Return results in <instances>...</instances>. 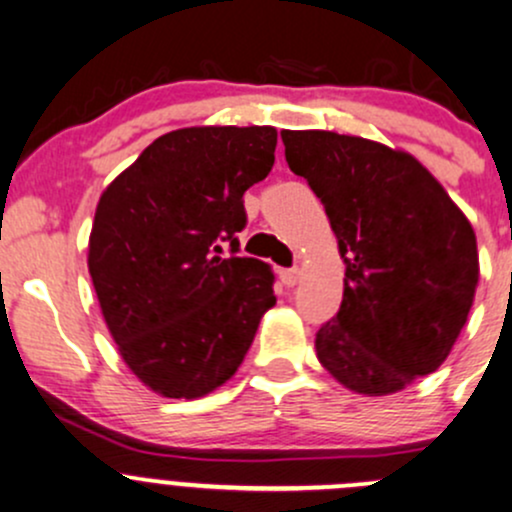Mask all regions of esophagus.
Instances as JSON below:
<instances>
[{"label":"esophagus","mask_w":512,"mask_h":512,"mask_svg":"<svg viewBox=\"0 0 512 512\" xmlns=\"http://www.w3.org/2000/svg\"><path fill=\"white\" fill-rule=\"evenodd\" d=\"M278 276H280V280H283L285 288H293V285H298V280H300V268H283Z\"/></svg>","instance_id":"34e87169"}]
</instances>
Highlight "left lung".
I'll use <instances>...</instances> for the list:
<instances>
[{"mask_svg": "<svg viewBox=\"0 0 512 512\" xmlns=\"http://www.w3.org/2000/svg\"><path fill=\"white\" fill-rule=\"evenodd\" d=\"M285 161L322 200L346 263L337 317L315 337L320 364L361 395H390L437 371L478 285L476 234L408 151L334 131H280Z\"/></svg>", "mask_w": 512, "mask_h": 512, "instance_id": "obj_1", "label": "left lung"}]
</instances>
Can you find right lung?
I'll list each match as a JSON object with an SVG mask.
<instances>
[{
  "mask_svg": "<svg viewBox=\"0 0 512 512\" xmlns=\"http://www.w3.org/2000/svg\"><path fill=\"white\" fill-rule=\"evenodd\" d=\"M276 141L273 126L175 129L97 202L87 268L104 322L124 364L163 398L227 383L276 305L271 266L236 256L241 197L271 173Z\"/></svg>",
  "mask_w": 512,
  "mask_h": 512,
  "instance_id": "right-lung-1",
  "label": "right lung"
}]
</instances>
